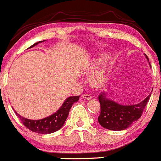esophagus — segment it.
I'll return each mask as SVG.
<instances>
[{
  "instance_id": "1",
  "label": "esophagus",
  "mask_w": 161,
  "mask_h": 161,
  "mask_svg": "<svg viewBox=\"0 0 161 161\" xmlns=\"http://www.w3.org/2000/svg\"><path fill=\"white\" fill-rule=\"evenodd\" d=\"M82 97L84 98V99L90 100L91 98V96L90 94H84L82 95Z\"/></svg>"
}]
</instances>
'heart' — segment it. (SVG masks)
I'll use <instances>...</instances> for the list:
<instances>
[{
    "instance_id": "heart-1",
    "label": "heart",
    "mask_w": 161,
    "mask_h": 161,
    "mask_svg": "<svg viewBox=\"0 0 161 161\" xmlns=\"http://www.w3.org/2000/svg\"><path fill=\"white\" fill-rule=\"evenodd\" d=\"M103 61V59L101 58H97L95 59L93 63L91 64V68L93 69L94 67L99 66L100 64H101L102 62ZM105 80H106V78H105V75L102 72H98V73L94 74V75L91 77V81H92V84L95 86H97V87H100V86H102L104 84Z\"/></svg>"
}]
</instances>
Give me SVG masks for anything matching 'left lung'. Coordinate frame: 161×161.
I'll use <instances>...</instances> for the list:
<instances>
[{"label":"left lung","instance_id":"obj_1","mask_svg":"<svg viewBox=\"0 0 161 161\" xmlns=\"http://www.w3.org/2000/svg\"><path fill=\"white\" fill-rule=\"evenodd\" d=\"M147 59L148 60L147 57ZM150 97V94L136 104L123 105L109 99L106 93L102 92L98 96L101 104V114L98 117V122L102 127L110 130L127 129L141 117Z\"/></svg>","mask_w":161,"mask_h":161}]
</instances>
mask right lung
<instances>
[{"instance_id": "right-lung-1", "label": "right lung", "mask_w": 161, "mask_h": 161, "mask_svg": "<svg viewBox=\"0 0 161 161\" xmlns=\"http://www.w3.org/2000/svg\"><path fill=\"white\" fill-rule=\"evenodd\" d=\"M43 41H44L35 43L30 47H34L38 44L39 43L43 42ZM79 98H80L79 96L69 97L65 100V101L64 102L62 106L60 107L58 111L55 112L54 114L49 116V117L41 119V120H30V119L25 118V117L18 114L17 112H15V113L18 116L19 118L21 120L24 125L33 132L42 134H51L55 131H58V130H60L63 127L65 121H66L69 111H70L72 105L78 101Z\"/></svg>"}]
</instances>
